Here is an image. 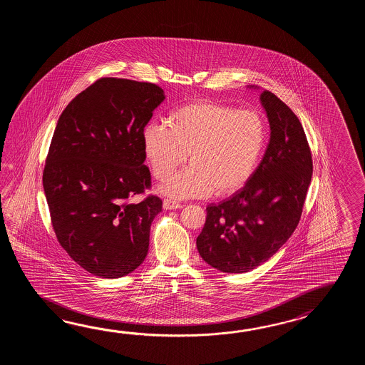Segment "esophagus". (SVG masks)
I'll list each match as a JSON object with an SVG mask.
<instances>
[{
	"label": "esophagus",
	"mask_w": 365,
	"mask_h": 365,
	"mask_svg": "<svg viewBox=\"0 0 365 365\" xmlns=\"http://www.w3.org/2000/svg\"><path fill=\"white\" fill-rule=\"evenodd\" d=\"M182 207V205L179 203V202L172 201V200H164L163 201V209L164 210H176L181 209Z\"/></svg>",
	"instance_id": "1"
}]
</instances>
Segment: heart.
<instances>
[{
  "mask_svg": "<svg viewBox=\"0 0 365 365\" xmlns=\"http://www.w3.org/2000/svg\"><path fill=\"white\" fill-rule=\"evenodd\" d=\"M267 142V125L257 110H240L214 101H195L175 109L167 124L150 123L142 146L160 192L175 198H202L217 190L228 195L252 179Z\"/></svg>",
  "mask_w": 365,
  "mask_h": 365,
  "instance_id": "obj_1",
  "label": "heart"
}]
</instances>
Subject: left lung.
I'll return each instance as SVG.
<instances>
[{
	"instance_id": "left-lung-1",
	"label": "left lung",
	"mask_w": 365,
	"mask_h": 365,
	"mask_svg": "<svg viewBox=\"0 0 365 365\" xmlns=\"http://www.w3.org/2000/svg\"><path fill=\"white\" fill-rule=\"evenodd\" d=\"M259 99L272 130L264 158L244 187L206 207L197 237L203 261L223 272H250L279 250L299 225L313 173L297 116L267 90Z\"/></svg>"
}]
</instances>
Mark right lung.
Wrapping results in <instances>:
<instances>
[{
    "label": "right lung",
    "mask_w": 365,
    "mask_h": 365,
    "mask_svg": "<svg viewBox=\"0 0 365 365\" xmlns=\"http://www.w3.org/2000/svg\"><path fill=\"white\" fill-rule=\"evenodd\" d=\"M164 98L154 83L101 78L57 121L43 172L51 220L62 248L99 278L128 275L148 256L162 200L130 198L151 187L142 130Z\"/></svg>",
    "instance_id": "1"
}]
</instances>
